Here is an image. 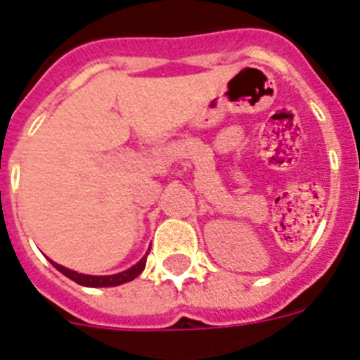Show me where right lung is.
I'll return each mask as SVG.
<instances>
[{"instance_id":"add662e5","label":"right lung","mask_w":360,"mask_h":360,"mask_svg":"<svg viewBox=\"0 0 360 360\" xmlns=\"http://www.w3.org/2000/svg\"><path fill=\"white\" fill-rule=\"evenodd\" d=\"M148 255V254H146ZM146 255L141 259V261L134 264L132 268H128V270L121 271V274H114V275H85V274H77L74 270H68V268L61 266L58 262H52V266L56 270H59L63 275H67L68 279H72L74 283L81 284V286H89V288H106V286H120V284L128 283V281H134L137 275L141 274L146 266Z\"/></svg>"}]
</instances>
